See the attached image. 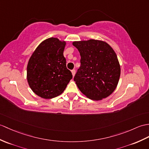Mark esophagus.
Wrapping results in <instances>:
<instances>
[{"instance_id": "1", "label": "esophagus", "mask_w": 149, "mask_h": 149, "mask_svg": "<svg viewBox=\"0 0 149 149\" xmlns=\"http://www.w3.org/2000/svg\"><path fill=\"white\" fill-rule=\"evenodd\" d=\"M72 75H73V77L75 75V69H73V70H72Z\"/></svg>"}]
</instances>
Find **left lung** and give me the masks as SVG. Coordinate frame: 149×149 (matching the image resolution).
Wrapping results in <instances>:
<instances>
[{
	"mask_svg": "<svg viewBox=\"0 0 149 149\" xmlns=\"http://www.w3.org/2000/svg\"><path fill=\"white\" fill-rule=\"evenodd\" d=\"M72 44L81 55V66L74 80L83 94L89 99L100 100L115 90L120 75L117 55L105 42L90 39Z\"/></svg>",
	"mask_w": 149,
	"mask_h": 149,
	"instance_id": "left-lung-1",
	"label": "left lung"
}]
</instances>
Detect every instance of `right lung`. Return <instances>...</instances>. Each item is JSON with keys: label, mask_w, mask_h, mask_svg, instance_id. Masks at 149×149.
<instances>
[{"label": "right lung", "mask_w": 149, "mask_h": 149, "mask_svg": "<svg viewBox=\"0 0 149 149\" xmlns=\"http://www.w3.org/2000/svg\"><path fill=\"white\" fill-rule=\"evenodd\" d=\"M65 44L57 38H49L38 46L30 58L27 81L41 98L51 99L61 95L72 79L63 56Z\"/></svg>", "instance_id": "right-lung-1"}]
</instances>
